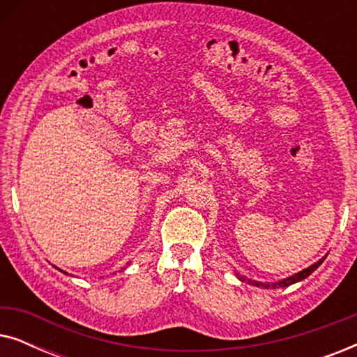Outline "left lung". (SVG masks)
<instances>
[{
    "label": "left lung",
    "mask_w": 357,
    "mask_h": 357,
    "mask_svg": "<svg viewBox=\"0 0 357 357\" xmlns=\"http://www.w3.org/2000/svg\"><path fill=\"white\" fill-rule=\"evenodd\" d=\"M326 258V255L325 257H321L319 261H315L314 265H310L309 268H304V270L302 271H299V273H296V275H292V276H287V278H284V280H280V281H276V282H261V281H255V280H250V278H247V276H242L241 273H236V276L238 278V280H241L242 282H248V284H252V286H257V287H263V289H276V287H287V286H291V284H296V282H299V281H302V280H305L307 276H310L312 273H314L317 268H319L321 263H324V260Z\"/></svg>",
    "instance_id": "8db88e82"
}]
</instances>
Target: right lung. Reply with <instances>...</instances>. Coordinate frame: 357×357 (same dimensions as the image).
Instances as JSON below:
<instances>
[{
	"instance_id": "right-lung-1",
	"label": "right lung",
	"mask_w": 357,
	"mask_h": 357,
	"mask_svg": "<svg viewBox=\"0 0 357 357\" xmlns=\"http://www.w3.org/2000/svg\"><path fill=\"white\" fill-rule=\"evenodd\" d=\"M128 265H130V263H128ZM55 268H56V266H55ZM56 270H60V268H56ZM121 270H125V268H121ZM60 271H63V270H60ZM63 273H65V275H68L66 271H63Z\"/></svg>"
}]
</instances>
